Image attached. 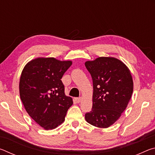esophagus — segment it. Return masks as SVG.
Returning a JSON list of instances; mask_svg holds the SVG:
<instances>
[{
	"mask_svg": "<svg viewBox=\"0 0 155 155\" xmlns=\"http://www.w3.org/2000/svg\"><path fill=\"white\" fill-rule=\"evenodd\" d=\"M81 101H82V98H81V97H79V98H76V101H77L78 103H81Z\"/></svg>",
	"mask_w": 155,
	"mask_h": 155,
	"instance_id": "obj_1",
	"label": "esophagus"
}]
</instances>
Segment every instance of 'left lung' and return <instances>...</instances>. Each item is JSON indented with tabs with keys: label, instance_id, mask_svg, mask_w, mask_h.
<instances>
[{
	"label": "left lung",
	"instance_id": "1",
	"mask_svg": "<svg viewBox=\"0 0 155 155\" xmlns=\"http://www.w3.org/2000/svg\"><path fill=\"white\" fill-rule=\"evenodd\" d=\"M93 81L92 109L85 114L89 124L108 128L127 108L133 91L130 72L114 57H101L85 63Z\"/></svg>",
	"mask_w": 155,
	"mask_h": 155
}]
</instances>
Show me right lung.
I'll return each instance as SVG.
<instances>
[{
	"instance_id": "1",
	"label": "right lung",
	"mask_w": 155,
	"mask_h": 155,
	"mask_svg": "<svg viewBox=\"0 0 155 155\" xmlns=\"http://www.w3.org/2000/svg\"><path fill=\"white\" fill-rule=\"evenodd\" d=\"M72 64L53 57H39L27 63L21 74V101L31 118L45 130L62 124L72 105V98L65 96L61 80Z\"/></svg>"
}]
</instances>
